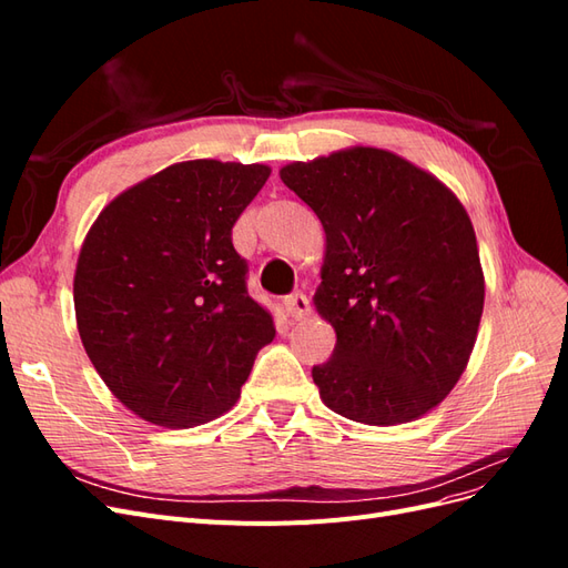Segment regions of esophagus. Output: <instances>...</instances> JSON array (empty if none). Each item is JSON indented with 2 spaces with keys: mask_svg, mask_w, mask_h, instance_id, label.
Instances as JSON below:
<instances>
[{
  "mask_svg": "<svg viewBox=\"0 0 568 568\" xmlns=\"http://www.w3.org/2000/svg\"><path fill=\"white\" fill-rule=\"evenodd\" d=\"M284 311L291 320H303L307 313H311V301H307L303 294H294L284 298Z\"/></svg>",
  "mask_w": 568,
  "mask_h": 568,
  "instance_id": "1",
  "label": "esophagus"
}]
</instances>
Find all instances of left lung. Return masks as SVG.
<instances>
[{
    "instance_id": "1",
    "label": "left lung",
    "mask_w": 568,
    "mask_h": 568,
    "mask_svg": "<svg viewBox=\"0 0 568 568\" xmlns=\"http://www.w3.org/2000/svg\"><path fill=\"white\" fill-rule=\"evenodd\" d=\"M326 234L317 313L332 357L313 367L324 405L372 426L405 424L453 390L484 313V270L464 205L422 168L355 146L280 170Z\"/></svg>"
}]
</instances>
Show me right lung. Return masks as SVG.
Segmentation results:
<instances>
[{"instance_id":"add662e5","label":"right lung","mask_w":568,"mask_h":568,"mask_svg":"<svg viewBox=\"0 0 568 568\" xmlns=\"http://www.w3.org/2000/svg\"><path fill=\"white\" fill-rule=\"evenodd\" d=\"M267 178L257 163H175L113 199L84 239L73 282L82 346L115 398L151 424L220 417L274 338L232 244Z\"/></svg>"}]
</instances>
